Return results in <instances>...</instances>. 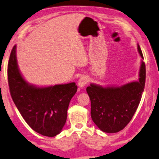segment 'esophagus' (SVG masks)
I'll use <instances>...</instances> for the list:
<instances>
[{
	"label": "esophagus",
	"instance_id": "34e87169",
	"mask_svg": "<svg viewBox=\"0 0 159 159\" xmlns=\"http://www.w3.org/2000/svg\"><path fill=\"white\" fill-rule=\"evenodd\" d=\"M89 79L88 78L87 76H85V75H83L79 79V83H78V85H79V86L80 88H84L85 85H86L88 83H89Z\"/></svg>",
	"mask_w": 159,
	"mask_h": 159
}]
</instances>
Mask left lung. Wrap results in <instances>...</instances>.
Instances as JSON below:
<instances>
[{"mask_svg": "<svg viewBox=\"0 0 159 159\" xmlns=\"http://www.w3.org/2000/svg\"><path fill=\"white\" fill-rule=\"evenodd\" d=\"M137 49L143 59L139 44ZM139 76V81L128 83L121 86L102 87L91 84L87 87L86 91L91 105V118L102 132H120L132 120L140 102L145 85L146 66L143 61Z\"/></svg>", "mask_w": 159, "mask_h": 159, "instance_id": "1", "label": "left lung"}]
</instances>
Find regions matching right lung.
I'll use <instances>...</instances> for the list:
<instances>
[{
	"mask_svg": "<svg viewBox=\"0 0 159 159\" xmlns=\"http://www.w3.org/2000/svg\"><path fill=\"white\" fill-rule=\"evenodd\" d=\"M7 80L12 99L27 125L43 136L59 134L66 123L69 102L77 91L75 83L42 88L28 84L17 66L16 45L7 64Z\"/></svg>",
	"mask_w": 159,
	"mask_h": 159,
	"instance_id": "1",
	"label": "right lung"
}]
</instances>
